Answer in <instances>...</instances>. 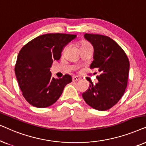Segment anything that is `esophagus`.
<instances>
[{
  "mask_svg": "<svg viewBox=\"0 0 146 146\" xmlns=\"http://www.w3.org/2000/svg\"><path fill=\"white\" fill-rule=\"evenodd\" d=\"M80 78H79V77H73V79H72V80H73V82H75V81H78L80 80Z\"/></svg>",
  "mask_w": 146,
  "mask_h": 146,
  "instance_id": "esophagus-1",
  "label": "esophagus"
}]
</instances>
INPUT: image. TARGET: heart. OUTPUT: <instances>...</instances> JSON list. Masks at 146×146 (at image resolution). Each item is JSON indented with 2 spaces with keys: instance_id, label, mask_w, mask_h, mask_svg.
<instances>
[{
  "instance_id": "obj_1",
  "label": "heart",
  "mask_w": 146,
  "mask_h": 146,
  "mask_svg": "<svg viewBox=\"0 0 146 146\" xmlns=\"http://www.w3.org/2000/svg\"><path fill=\"white\" fill-rule=\"evenodd\" d=\"M81 47H92L90 44L87 42H83L81 44Z\"/></svg>"
}]
</instances>
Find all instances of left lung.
<instances>
[{"instance_id": "obj_1", "label": "left lung", "mask_w": 146, "mask_h": 146, "mask_svg": "<svg viewBox=\"0 0 146 146\" xmlns=\"http://www.w3.org/2000/svg\"><path fill=\"white\" fill-rule=\"evenodd\" d=\"M84 38L94 48L90 68L96 69L100 75L97 77L99 82L89 85V89L83 93V98L95 110H108L119 102L125 92L129 59L121 46L108 36L86 33Z\"/></svg>"}]
</instances>
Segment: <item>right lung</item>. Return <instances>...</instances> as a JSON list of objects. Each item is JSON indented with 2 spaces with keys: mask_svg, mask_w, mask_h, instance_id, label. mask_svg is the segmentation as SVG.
Returning <instances> with one entry per match:
<instances>
[{
  "mask_svg": "<svg viewBox=\"0 0 146 146\" xmlns=\"http://www.w3.org/2000/svg\"><path fill=\"white\" fill-rule=\"evenodd\" d=\"M75 35L48 33L38 36L23 46L17 57L15 72L23 96L29 104L38 108H47L58 100L71 75L62 78L51 76L50 68L59 60L62 50Z\"/></svg>",
  "mask_w": 146,
  "mask_h": 146,
  "instance_id": "obj_1",
  "label": "right lung"
}]
</instances>
